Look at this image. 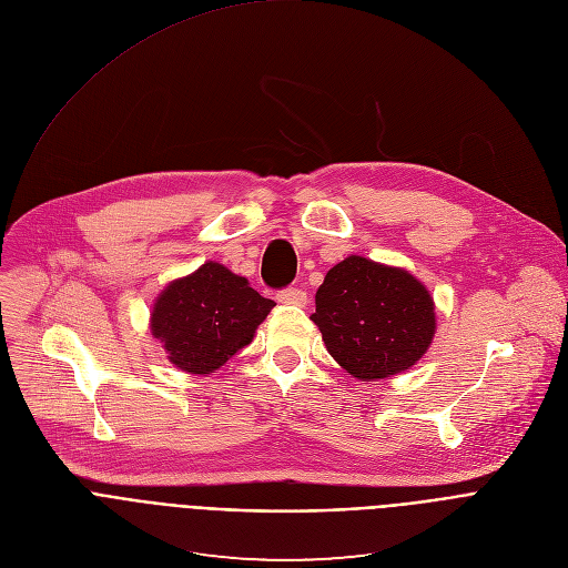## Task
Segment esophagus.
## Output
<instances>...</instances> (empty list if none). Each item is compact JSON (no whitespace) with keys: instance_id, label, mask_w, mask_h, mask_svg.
Listing matches in <instances>:
<instances>
[{"instance_id":"34e87169","label":"esophagus","mask_w":568,"mask_h":568,"mask_svg":"<svg viewBox=\"0 0 568 568\" xmlns=\"http://www.w3.org/2000/svg\"><path fill=\"white\" fill-rule=\"evenodd\" d=\"M276 298L281 301V304H287V306H306L308 304V294L301 287H285L276 294Z\"/></svg>"}]
</instances>
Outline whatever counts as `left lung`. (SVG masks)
<instances>
[{"mask_svg":"<svg viewBox=\"0 0 568 568\" xmlns=\"http://www.w3.org/2000/svg\"><path fill=\"white\" fill-rule=\"evenodd\" d=\"M311 320L328 354L363 382L408 369L436 331L427 287L404 270L349 255L328 270Z\"/></svg>","mask_w":568,"mask_h":568,"instance_id":"8db88e82","label":"left lung"}]
</instances>
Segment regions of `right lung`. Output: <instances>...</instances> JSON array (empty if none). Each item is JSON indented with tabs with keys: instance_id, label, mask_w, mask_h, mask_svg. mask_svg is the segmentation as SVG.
<instances>
[{
	"instance_id": "add662e5",
	"label": "right lung",
	"mask_w": 568,
	"mask_h": 568,
	"mask_svg": "<svg viewBox=\"0 0 568 568\" xmlns=\"http://www.w3.org/2000/svg\"><path fill=\"white\" fill-rule=\"evenodd\" d=\"M274 306L246 278L219 262H205L199 272L173 281L160 294L150 331L162 339L173 365L210 374L251 343Z\"/></svg>"
}]
</instances>
